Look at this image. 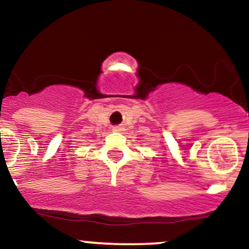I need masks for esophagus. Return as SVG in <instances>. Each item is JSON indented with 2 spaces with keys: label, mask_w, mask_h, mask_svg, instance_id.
Listing matches in <instances>:
<instances>
[{
  "label": "esophagus",
  "mask_w": 249,
  "mask_h": 249,
  "mask_svg": "<svg viewBox=\"0 0 249 249\" xmlns=\"http://www.w3.org/2000/svg\"><path fill=\"white\" fill-rule=\"evenodd\" d=\"M112 131H113V132H121V131H123V127L122 126H115V127H112Z\"/></svg>",
  "instance_id": "esophagus-1"
}]
</instances>
